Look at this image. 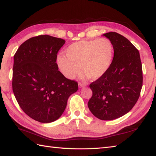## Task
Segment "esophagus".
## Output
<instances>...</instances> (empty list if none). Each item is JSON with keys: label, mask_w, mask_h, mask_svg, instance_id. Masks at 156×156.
Segmentation results:
<instances>
[{"label": "esophagus", "mask_w": 156, "mask_h": 156, "mask_svg": "<svg viewBox=\"0 0 156 156\" xmlns=\"http://www.w3.org/2000/svg\"><path fill=\"white\" fill-rule=\"evenodd\" d=\"M85 86L84 84H82V83H78V87L79 88H82V87H84Z\"/></svg>", "instance_id": "34e87169"}]
</instances>
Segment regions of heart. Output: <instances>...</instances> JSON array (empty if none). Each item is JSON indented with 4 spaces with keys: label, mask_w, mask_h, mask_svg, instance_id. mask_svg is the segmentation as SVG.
Segmentation results:
<instances>
[{
    "label": "heart",
    "mask_w": 156,
    "mask_h": 156,
    "mask_svg": "<svg viewBox=\"0 0 156 156\" xmlns=\"http://www.w3.org/2000/svg\"><path fill=\"white\" fill-rule=\"evenodd\" d=\"M115 54V46L108 38L76 41L66 49V55H59L57 64L66 78L72 79L80 69L84 77L97 80L108 72Z\"/></svg>",
    "instance_id": "1"
}]
</instances>
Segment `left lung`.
<instances>
[{
	"label": "left lung",
	"instance_id": "1",
	"mask_svg": "<svg viewBox=\"0 0 156 156\" xmlns=\"http://www.w3.org/2000/svg\"><path fill=\"white\" fill-rule=\"evenodd\" d=\"M115 46L108 72L90 84V112L101 120H113L130 111L136 103L143 84L140 52L124 36L116 32L103 34Z\"/></svg>",
	"mask_w": 156,
	"mask_h": 156
}]
</instances>
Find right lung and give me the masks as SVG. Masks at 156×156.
<instances>
[{"label": "right lung", "mask_w": 156, "mask_h": 156, "mask_svg": "<svg viewBox=\"0 0 156 156\" xmlns=\"http://www.w3.org/2000/svg\"><path fill=\"white\" fill-rule=\"evenodd\" d=\"M66 41L41 35L22 44L14 55L12 91L22 110L34 120L51 122L61 117L78 82L58 70L57 54Z\"/></svg>", "instance_id": "add662e5"}]
</instances>
